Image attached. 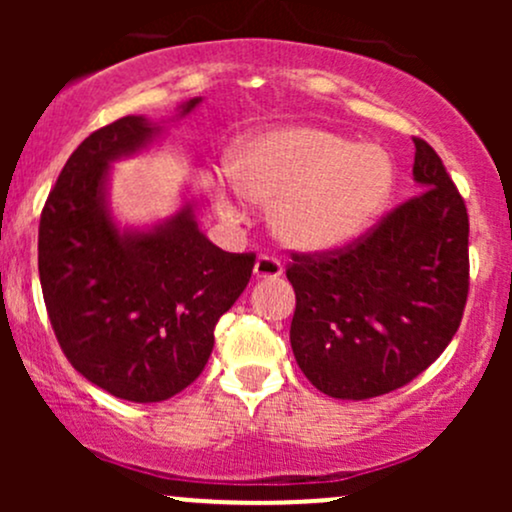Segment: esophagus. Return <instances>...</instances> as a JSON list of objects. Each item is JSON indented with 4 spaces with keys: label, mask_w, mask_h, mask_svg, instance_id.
I'll list each match as a JSON object with an SVG mask.
<instances>
[{
    "label": "esophagus",
    "mask_w": 512,
    "mask_h": 512,
    "mask_svg": "<svg viewBox=\"0 0 512 512\" xmlns=\"http://www.w3.org/2000/svg\"><path fill=\"white\" fill-rule=\"evenodd\" d=\"M284 274L281 262L272 255H260L255 262V276L257 279H276V276Z\"/></svg>",
    "instance_id": "34e87169"
}]
</instances>
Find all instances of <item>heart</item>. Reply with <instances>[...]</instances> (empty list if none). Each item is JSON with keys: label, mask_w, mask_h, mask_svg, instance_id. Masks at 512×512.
<instances>
[{"label": "heart", "mask_w": 512, "mask_h": 512, "mask_svg": "<svg viewBox=\"0 0 512 512\" xmlns=\"http://www.w3.org/2000/svg\"><path fill=\"white\" fill-rule=\"evenodd\" d=\"M231 182L243 199L269 207V226L286 248L320 252L349 243L375 221L395 187V166L378 146L286 127L240 146ZM214 199L228 219L243 216V202L226 185Z\"/></svg>", "instance_id": "heart-1"}]
</instances>
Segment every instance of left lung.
Segmentation results:
<instances>
[{
    "label": "left lung",
    "instance_id": "8db88e82",
    "mask_svg": "<svg viewBox=\"0 0 512 512\" xmlns=\"http://www.w3.org/2000/svg\"><path fill=\"white\" fill-rule=\"evenodd\" d=\"M424 190L346 245L291 252V349L317 390L368 399L431 366L460 327L469 293V216L440 156L414 137Z\"/></svg>",
    "mask_w": 512,
    "mask_h": 512
}]
</instances>
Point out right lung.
Masks as SVG:
<instances>
[{
	"instance_id": "1",
	"label": "right lung",
	"mask_w": 512,
	"mask_h": 512,
	"mask_svg": "<svg viewBox=\"0 0 512 512\" xmlns=\"http://www.w3.org/2000/svg\"><path fill=\"white\" fill-rule=\"evenodd\" d=\"M199 98L182 105L190 113ZM127 115L74 149L38 228L45 308L64 356L113 397L163 402L199 378L219 317L248 286L255 252H223L192 209L149 233H120L103 202L108 163L151 142Z\"/></svg>"
}]
</instances>
